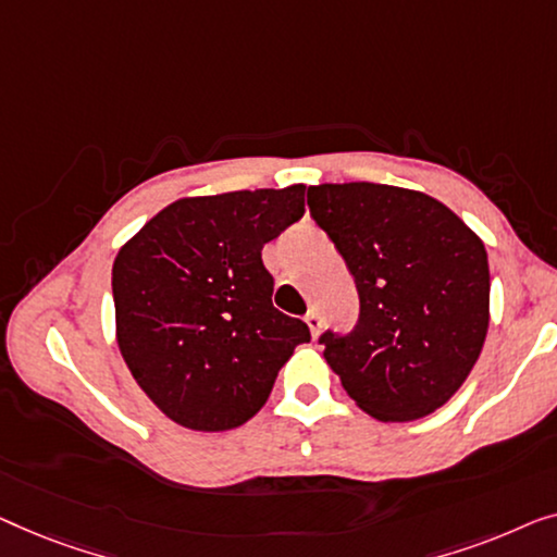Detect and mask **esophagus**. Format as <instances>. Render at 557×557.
Segmentation results:
<instances>
[{
    "label": "esophagus",
    "mask_w": 557,
    "mask_h": 557,
    "mask_svg": "<svg viewBox=\"0 0 557 557\" xmlns=\"http://www.w3.org/2000/svg\"><path fill=\"white\" fill-rule=\"evenodd\" d=\"M305 323H308L312 338H318L320 325H323V320H320V312L318 310H308V315H305Z\"/></svg>",
    "instance_id": "1"
}]
</instances>
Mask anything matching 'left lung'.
Instances as JSON below:
<instances>
[{
	"label": "left lung",
	"instance_id": "1",
	"mask_svg": "<svg viewBox=\"0 0 557 557\" xmlns=\"http://www.w3.org/2000/svg\"><path fill=\"white\" fill-rule=\"evenodd\" d=\"M310 214L356 277L358 325L320 343L358 409L413 421L461 388L490 327V264L480 234L442 201L401 186L308 189Z\"/></svg>",
	"mask_w": 557,
	"mask_h": 557
}]
</instances>
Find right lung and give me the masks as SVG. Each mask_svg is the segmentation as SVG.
<instances>
[{
    "mask_svg": "<svg viewBox=\"0 0 557 557\" xmlns=\"http://www.w3.org/2000/svg\"><path fill=\"white\" fill-rule=\"evenodd\" d=\"M305 184L169 203L113 262L115 341L178 426L226 432L268 401L310 327L272 305L262 247L302 216Z\"/></svg>",
    "mask_w": 557,
    "mask_h": 557,
    "instance_id": "add662e5",
    "label": "right lung"
}]
</instances>
